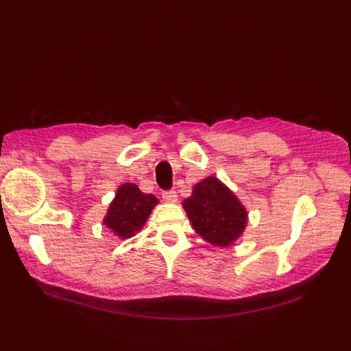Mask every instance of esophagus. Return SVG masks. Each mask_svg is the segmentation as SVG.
<instances>
[{"label":"esophagus","mask_w":351,"mask_h":351,"mask_svg":"<svg viewBox=\"0 0 351 351\" xmlns=\"http://www.w3.org/2000/svg\"><path fill=\"white\" fill-rule=\"evenodd\" d=\"M162 197H164L167 204H176V202L178 200V195L176 192H165L162 195Z\"/></svg>","instance_id":"1"}]
</instances>
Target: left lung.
I'll return each instance as SVG.
<instances>
[{
    "mask_svg": "<svg viewBox=\"0 0 351 351\" xmlns=\"http://www.w3.org/2000/svg\"><path fill=\"white\" fill-rule=\"evenodd\" d=\"M183 208L193 230L218 247L234 244L247 227L249 212L232 190L215 176L199 182Z\"/></svg>",
    "mask_w": 351,
    "mask_h": 351,
    "instance_id": "obj_1",
    "label": "left lung"
}]
</instances>
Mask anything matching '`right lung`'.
<instances>
[{
  "label": "right lung",
  "instance_id": "1",
  "mask_svg": "<svg viewBox=\"0 0 351 351\" xmlns=\"http://www.w3.org/2000/svg\"><path fill=\"white\" fill-rule=\"evenodd\" d=\"M158 204L156 196L143 193L134 183H124L117 189L102 224L115 237L127 240L143 228Z\"/></svg>",
  "mask_w": 351,
  "mask_h": 351
}]
</instances>
